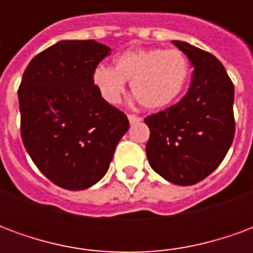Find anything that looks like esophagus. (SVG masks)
I'll return each mask as SVG.
<instances>
[{
	"label": "esophagus",
	"mask_w": 253,
	"mask_h": 253,
	"mask_svg": "<svg viewBox=\"0 0 253 253\" xmlns=\"http://www.w3.org/2000/svg\"><path fill=\"white\" fill-rule=\"evenodd\" d=\"M127 118H128V121H130V123H131V125H134V123H137V122L142 121V119H141L139 116L131 115V114H128V115H127Z\"/></svg>",
	"instance_id": "34e87169"
}]
</instances>
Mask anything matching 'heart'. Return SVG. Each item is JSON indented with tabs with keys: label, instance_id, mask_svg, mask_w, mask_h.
<instances>
[{
	"label": "heart",
	"instance_id": "obj_1",
	"mask_svg": "<svg viewBox=\"0 0 253 253\" xmlns=\"http://www.w3.org/2000/svg\"><path fill=\"white\" fill-rule=\"evenodd\" d=\"M191 74L188 58L177 48H132L119 54L114 69L100 65L92 83L110 104L119 103L126 81L138 101L149 110H161L179 99Z\"/></svg>",
	"mask_w": 253,
	"mask_h": 253
}]
</instances>
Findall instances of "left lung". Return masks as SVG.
<instances>
[{
    "label": "left lung",
    "mask_w": 253,
    "mask_h": 253,
    "mask_svg": "<svg viewBox=\"0 0 253 253\" xmlns=\"http://www.w3.org/2000/svg\"><path fill=\"white\" fill-rule=\"evenodd\" d=\"M194 66L183 99L145 118L150 130L149 164L165 180L192 186L222 163L234 138V85L212 54L172 42Z\"/></svg>",
    "instance_id": "1"
}]
</instances>
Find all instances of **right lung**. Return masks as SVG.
<instances>
[{"label":"right lung","instance_id":"obj_1","mask_svg":"<svg viewBox=\"0 0 253 253\" xmlns=\"http://www.w3.org/2000/svg\"><path fill=\"white\" fill-rule=\"evenodd\" d=\"M110 52L94 41L58 42L32 58L19 86L25 149L38 169L66 190L96 184L130 126L92 83Z\"/></svg>","mask_w":253,"mask_h":253}]
</instances>
